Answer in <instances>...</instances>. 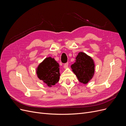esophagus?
Listing matches in <instances>:
<instances>
[{
	"label": "esophagus",
	"instance_id": "1",
	"mask_svg": "<svg viewBox=\"0 0 126 126\" xmlns=\"http://www.w3.org/2000/svg\"><path fill=\"white\" fill-rule=\"evenodd\" d=\"M68 63H67L64 64L63 68H64V69H66V68L68 67Z\"/></svg>",
	"mask_w": 126,
	"mask_h": 126
}]
</instances>
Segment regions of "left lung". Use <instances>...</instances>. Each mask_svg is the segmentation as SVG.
<instances>
[{
  "label": "left lung",
  "instance_id": "1",
  "mask_svg": "<svg viewBox=\"0 0 126 126\" xmlns=\"http://www.w3.org/2000/svg\"><path fill=\"white\" fill-rule=\"evenodd\" d=\"M94 63L91 57L85 52H79L76 57V62L71 66V69L78 80L83 84L93 78L94 74Z\"/></svg>",
  "mask_w": 126,
  "mask_h": 126
}]
</instances>
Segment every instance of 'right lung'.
Segmentation results:
<instances>
[{
  "label": "right lung",
  "instance_id": "1",
  "mask_svg": "<svg viewBox=\"0 0 126 126\" xmlns=\"http://www.w3.org/2000/svg\"><path fill=\"white\" fill-rule=\"evenodd\" d=\"M37 77L48 87L54 86L59 80V64L51 57H47L36 69Z\"/></svg>",
  "mask_w": 126,
  "mask_h": 126
}]
</instances>
